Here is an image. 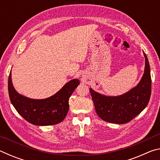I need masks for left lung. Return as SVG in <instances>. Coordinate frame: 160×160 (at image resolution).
<instances>
[{"mask_svg":"<svg viewBox=\"0 0 160 160\" xmlns=\"http://www.w3.org/2000/svg\"><path fill=\"white\" fill-rule=\"evenodd\" d=\"M145 71L140 82L128 92L117 97L105 96L90 88L96 112L102 120L123 124L133 119L147 107L151 95L150 68L147 56Z\"/></svg>","mask_w":160,"mask_h":160,"instance_id":"8db88e82","label":"left lung"}]
</instances>
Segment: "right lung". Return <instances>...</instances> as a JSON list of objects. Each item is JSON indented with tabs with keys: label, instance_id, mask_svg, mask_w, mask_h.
Returning a JSON list of instances; mask_svg holds the SVG:
<instances>
[{
	"label": "right lung",
	"instance_id": "1",
	"mask_svg": "<svg viewBox=\"0 0 160 160\" xmlns=\"http://www.w3.org/2000/svg\"><path fill=\"white\" fill-rule=\"evenodd\" d=\"M79 84V80L73 79L48 98L32 99L17 92L12 85L10 72L8 93L13 107L29 123L36 126H51L63 121L69 109L70 97Z\"/></svg>",
	"mask_w": 160,
	"mask_h": 160
}]
</instances>
